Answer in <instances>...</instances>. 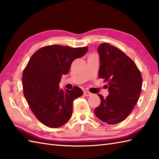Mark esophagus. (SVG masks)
<instances>
[{
  "mask_svg": "<svg viewBox=\"0 0 159 159\" xmlns=\"http://www.w3.org/2000/svg\"><path fill=\"white\" fill-rule=\"evenodd\" d=\"M84 95L86 96H90L92 95V93H91L89 92H87V91H85V92H84Z\"/></svg>",
  "mask_w": 159,
  "mask_h": 159,
  "instance_id": "obj_1",
  "label": "esophagus"
}]
</instances>
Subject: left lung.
<instances>
[{
  "label": "left lung",
  "mask_w": 159,
  "mask_h": 159,
  "mask_svg": "<svg viewBox=\"0 0 159 159\" xmlns=\"http://www.w3.org/2000/svg\"><path fill=\"white\" fill-rule=\"evenodd\" d=\"M98 77L107 82L109 96L98 94L100 104L94 110L96 116L108 124L124 120L135 106L141 92L142 77L136 64L126 54L109 43L98 46Z\"/></svg>",
  "instance_id": "obj_1"
}]
</instances>
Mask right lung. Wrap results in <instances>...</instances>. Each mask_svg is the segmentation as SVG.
I'll use <instances>...</instances> for the list:
<instances>
[{
	"instance_id": "right-lung-1",
	"label": "right lung",
	"mask_w": 159,
	"mask_h": 159,
	"mask_svg": "<svg viewBox=\"0 0 159 159\" xmlns=\"http://www.w3.org/2000/svg\"><path fill=\"white\" fill-rule=\"evenodd\" d=\"M87 47L51 45L33 54L22 74L24 96L38 120L49 128H59L72 114V103L83 92L79 87L59 89L63 74L69 72L74 60L83 57Z\"/></svg>"
}]
</instances>
